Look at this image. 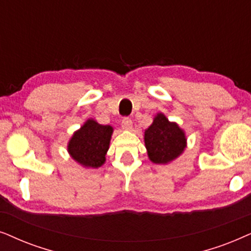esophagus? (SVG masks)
I'll return each instance as SVG.
<instances>
[{
    "instance_id": "1",
    "label": "esophagus",
    "mask_w": 251,
    "mask_h": 251,
    "mask_svg": "<svg viewBox=\"0 0 251 251\" xmlns=\"http://www.w3.org/2000/svg\"><path fill=\"white\" fill-rule=\"evenodd\" d=\"M122 126L124 129H131L133 127V122L131 120V118H128V117H125V118H123L122 120Z\"/></svg>"
}]
</instances>
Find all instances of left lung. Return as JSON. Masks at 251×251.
Wrapping results in <instances>:
<instances>
[{"label": "left lung", "mask_w": 251, "mask_h": 251, "mask_svg": "<svg viewBox=\"0 0 251 251\" xmlns=\"http://www.w3.org/2000/svg\"><path fill=\"white\" fill-rule=\"evenodd\" d=\"M145 145L152 163L168 164L183 152L187 139L178 124L169 122L163 113H157L151 125L145 131Z\"/></svg>", "instance_id": "8db88e82"}]
</instances>
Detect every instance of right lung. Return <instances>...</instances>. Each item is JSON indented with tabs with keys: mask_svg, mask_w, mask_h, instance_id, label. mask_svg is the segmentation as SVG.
I'll use <instances>...</instances> for the list:
<instances>
[{
	"mask_svg": "<svg viewBox=\"0 0 251 251\" xmlns=\"http://www.w3.org/2000/svg\"><path fill=\"white\" fill-rule=\"evenodd\" d=\"M113 128L88 119L70 139L68 151L83 168L98 169L105 162Z\"/></svg>",
	"mask_w": 251,
	"mask_h": 251,
	"instance_id": "add662e5",
	"label": "right lung"
}]
</instances>
